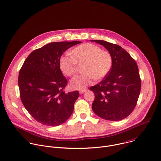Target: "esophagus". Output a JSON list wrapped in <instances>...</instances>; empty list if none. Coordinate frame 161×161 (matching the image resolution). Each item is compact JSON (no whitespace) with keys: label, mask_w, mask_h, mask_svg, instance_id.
<instances>
[{"label":"esophagus","mask_w":161,"mask_h":161,"mask_svg":"<svg viewBox=\"0 0 161 161\" xmlns=\"http://www.w3.org/2000/svg\"><path fill=\"white\" fill-rule=\"evenodd\" d=\"M87 90L86 89H83V90H80V91H79V92H80V94H82V93H83L85 92H86Z\"/></svg>","instance_id":"1"}]
</instances>
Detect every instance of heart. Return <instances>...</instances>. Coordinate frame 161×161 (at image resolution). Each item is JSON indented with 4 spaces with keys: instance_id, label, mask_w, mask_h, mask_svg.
Segmentation results:
<instances>
[{
    "instance_id": "heart-1",
    "label": "heart",
    "mask_w": 161,
    "mask_h": 161,
    "mask_svg": "<svg viewBox=\"0 0 161 161\" xmlns=\"http://www.w3.org/2000/svg\"><path fill=\"white\" fill-rule=\"evenodd\" d=\"M83 74L73 78L71 86L76 90H83L92 85L95 80L105 78L113 65V56L107 50L90 43L76 46L59 59V66L62 72L68 76L76 74L78 65H83Z\"/></svg>"
}]
</instances>
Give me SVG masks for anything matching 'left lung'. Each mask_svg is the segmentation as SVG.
<instances>
[{"label": "left lung", "mask_w": 161, "mask_h": 161, "mask_svg": "<svg viewBox=\"0 0 161 161\" xmlns=\"http://www.w3.org/2000/svg\"><path fill=\"white\" fill-rule=\"evenodd\" d=\"M91 41L103 46L113 56L108 74L90 88L95 97L92 109L105 120H122L133 112L140 95L141 80L137 64L121 46L102 40Z\"/></svg>", "instance_id": "left-lung-1"}]
</instances>
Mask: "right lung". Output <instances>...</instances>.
I'll list each match as a JSON object with an SVG mask.
<instances>
[{"mask_svg":"<svg viewBox=\"0 0 161 161\" xmlns=\"http://www.w3.org/2000/svg\"><path fill=\"white\" fill-rule=\"evenodd\" d=\"M81 41L53 42L33 51L24 61L18 76L24 107L38 122L58 126L73 112L78 91L64 93L68 84L59 66L63 53Z\"/></svg>","mask_w":161,"mask_h":161,"instance_id":"obj_1","label":"right lung"}]
</instances>
